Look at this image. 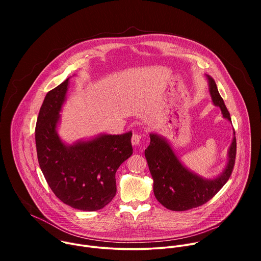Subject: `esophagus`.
<instances>
[{"label":"esophagus","instance_id":"1","mask_svg":"<svg viewBox=\"0 0 261 261\" xmlns=\"http://www.w3.org/2000/svg\"><path fill=\"white\" fill-rule=\"evenodd\" d=\"M141 138H142V135L141 134H133L132 138H131V142L133 145H138L141 141Z\"/></svg>","mask_w":261,"mask_h":261}]
</instances>
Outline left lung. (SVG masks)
<instances>
[{"label": "left lung", "instance_id": "8db88e82", "mask_svg": "<svg viewBox=\"0 0 261 261\" xmlns=\"http://www.w3.org/2000/svg\"><path fill=\"white\" fill-rule=\"evenodd\" d=\"M206 80L214 105L221 109L223 118L231 122L215 81L208 75ZM150 138L151 142L144 155L154 179V194L157 200L168 210L187 211L204 204L220 191L231 175L237 154L236 132L228 150L225 168L214 178H204L186 167L163 136L151 133Z\"/></svg>", "mask_w": 261, "mask_h": 261}]
</instances>
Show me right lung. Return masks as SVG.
<instances>
[{"instance_id": "1", "label": "right lung", "mask_w": 261, "mask_h": 261, "mask_svg": "<svg viewBox=\"0 0 261 261\" xmlns=\"http://www.w3.org/2000/svg\"><path fill=\"white\" fill-rule=\"evenodd\" d=\"M69 80L44 98L35 130L37 157L48 186L61 201L81 211H98L116 195V172L133 153L132 132L103 133L65 143L58 126Z\"/></svg>"}]
</instances>
